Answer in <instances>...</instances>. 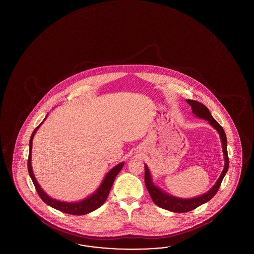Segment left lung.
<instances>
[{
  "mask_svg": "<svg viewBox=\"0 0 254 254\" xmlns=\"http://www.w3.org/2000/svg\"><path fill=\"white\" fill-rule=\"evenodd\" d=\"M186 101L192 107V114L194 116L208 121V124L218 132L220 138H221V141H222V147H223L224 168H223L220 177L217 180L215 185H213L208 192H206L203 194H200L198 196L192 197V198H181V197H177V196L169 194L168 192L163 191L161 188H159L157 185H154L151 172L145 164L144 165V167H145V178H144L145 185H146L147 190L150 193V196L152 197L154 204L164 209H167V210L172 211V212H178V213L191 211L192 209L199 207L202 204H205L211 199L215 195L216 192H218L221 184L223 182V178L225 176V174L228 170V167H229V159H228V154H227V139H226V135L224 133L223 127L212 117L208 108L206 107L204 104L200 103L198 101H195V100H186Z\"/></svg>",
  "mask_w": 254,
  "mask_h": 254,
  "instance_id": "obj_1",
  "label": "left lung"
}]
</instances>
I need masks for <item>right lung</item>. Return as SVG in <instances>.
<instances>
[{
  "instance_id": "1",
  "label": "right lung",
  "mask_w": 254,
  "mask_h": 254,
  "mask_svg": "<svg viewBox=\"0 0 254 254\" xmlns=\"http://www.w3.org/2000/svg\"><path fill=\"white\" fill-rule=\"evenodd\" d=\"M47 116H48V114L46 115V118L43 120V122L40 124L38 127L32 132L31 138H30V151H29V159H28V170H29V174H30L31 181H32L34 186H35V189H36V191L38 192L39 196L48 206L56 208V209H58L60 211H62L64 213H68V214H71V215H85V214H87L89 212H92L93 210H96L97 208L101 207L103 205V203L107 199L108 194H109L110 190H111L113 184L115 182V179L117 176V174L120 172V170L123 169L125 163L121 162L118 165H116V167H114L113 169H110L108 171L106 176L103 179V181L101 182L100 186L98 187V189L93 193H91L90 195L86 196L84 199L76 201V202H64V201L52 198L51 196H49L46 192H45V191L39 185L38 182H37L36 178H35L34 174H33L32 167H31L32 139H33V137H34L36 131L38 130L39 127H41V125L45 122Z\"/></svg>"
}]
</instances>
